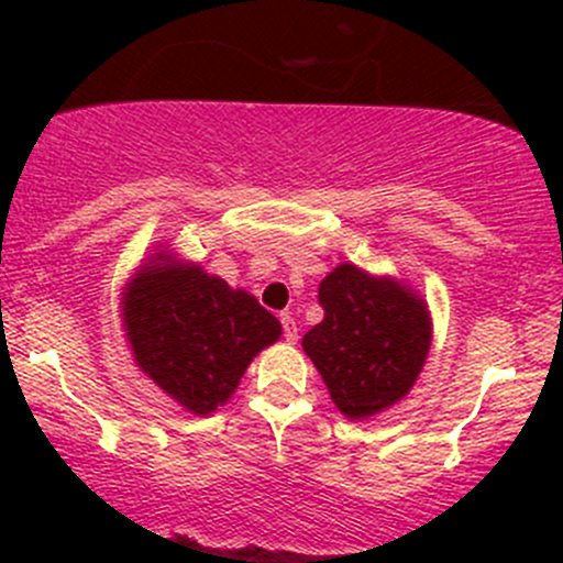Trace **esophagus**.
<instances>
[{
	"instance_id": "esophagus-1",
	"label": "esophagus",
	"mask_w": 563,
	"mask_h": 563,
	"mask_svg": "<svg viewBox=\"0 0 563 563\" xmlns=\"http://www.w3.org/2000/svg\"><path fill=\"white\" fill-rule=\"evenodd\" d=\"M280 323H283V338L288 340V343H297L299 338V329H297V321H294V316H280Z\"/></svg>"
}]
</instances>
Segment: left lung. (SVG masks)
I'll return each mask as SVG.
<instances>
[{
	"label": "left lung",
	"mask_w": 563,
	"mask_h": 563,
	"mask_svg": "<svg viewBox=\"0 0 563 563\" xmlns=\"http://www.w3.org/2000/svg\"><path fill=\"white\" fill-rule=\"evenodd\" d=\"M323 321L302 338L305 354L338 411L371 419L417 384L433 343L428 302L389 275L340 264L318 286Z\"/></svg>",
	"instance_id": "obj_1"
}]
</instances>
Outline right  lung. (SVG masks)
<instances>
[{"instance_id":"right-lung-1","label":"right lung","mask_w":563,"mask_h":563,"mask_svg":"<svg viewBox=\"0 0 563 563\" xmlns=\"http://www.w3.org/2000/svg\"><path fill=\"white\" fill-rule=\"evenodd\" d=\"M119 308L135 365L196 417L225 406L255 354L283 334L253 294L163 245L124 283Z\"/></svg>"}]
</instances>
